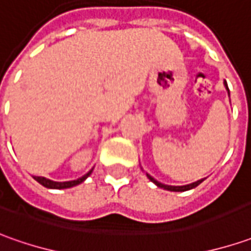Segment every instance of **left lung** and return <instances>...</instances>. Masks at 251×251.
<instances>
[{"mask_svg":"<svg viewBox=\"0 0 251 251\" xmlns=\"http://www.w3.org/2000/svg\"><path fill=\"white\" fill-rule=\"evenodd\" d=\"M224 86H225V89H226V91H228V94H229V89H228V84H226V82H224ZM146 176L149 177V179L151 180L154 185H157L158 187H161V189H164V190H169V192H186V190L195 189L196 186L200 185L204 179H205V177H203V179H199V180H196V182H193V183H189V185L172 186V185H165V183H161V182H158L157 179H154V177H152L150 174H147V172H146Z\"/></svg>","mask_w":251,"mask_h":251,"instance_id":"8db88e82","label":"left lung"}]
</instances>
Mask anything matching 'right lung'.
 Returning a JSON list of instances; mask_svg holds the SVG:
<instances>
[{
	"label": "right lung",
	"instance_id": "add662e5",
	"mask_svg": "<svg viewBox=\"0 0 251 251\" xmlns=\"http://www.w3.org/2000/svg\"><path fill=\"white\" fill-rule=\"evenodd\" d=\"M91 172H93V168H91L86 175H83L82 177L75 179V180H68V182H55V180H51V179H47V177H44V176H33V177L39 182L40 185H43L44 187H48V189H69V187H74V186L80 185L82 182H84L87 177L90 176Z\"/></svg>",
	"mask_w": 251,
	"mask_h": 251
}]
</instances>
